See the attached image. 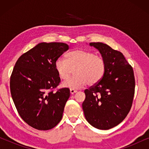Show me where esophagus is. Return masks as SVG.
Wrapping results in <instances>:
<instances>
[{
  "mask_svg": "<svg viewBox=\"0 0 149 149\" xmlns=\"http://www.w3.org/2000/svg\"><path fill=\"white\" fill-rule=\"evenodd\" d=\"M70 92L71 94H74V93L77 92V90H74V89H70Z\"/></svg>",
  "mask_w": 149,
  "mask_h": 149,
  "instance_id": "1",
  "label": "esophagus"
}]
</instances>
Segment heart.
Returning a JSON list of instances; mask_svg holds the SVG:
<instances>
[{"instance_id":"b5f03b06","label":"heart","mask_w":149,"mask_h":149,"mask_svg":"<svg viewBox=\"0 0 149 149\" xmlns=\"http://www.w3.org/2000/svg\"><path fill=\"white\" fill-rule=\"evenodd\" d=\"M66 60L59 58L55 62V68L62 80H66L74 70L75 76L62 83V86L72 89L82 88L87 83L96 84L102 79L106 71V62L101 56L82 49L69 52Z\"/></svg>"}]
</instances>
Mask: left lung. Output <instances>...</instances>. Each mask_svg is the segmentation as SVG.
I'll list each match as a JSON object with an SVG mask.
<instances>
[{
  "label": "left lung",
  "mask_w": 149,
  "mask_h": 149,
  "mask_svg": "<svg viewBox=\"0 0 149 149\" xmlns=\"http://www.w3.org/2000/svg\"><path fill=\"white\" fill-rule=\"evenodd\" d=\"M106 62V71L97 84L85 89L82 107L88 123L99 130L119 125L132 107L135 89L132 67L122 53L102 42H90Z\"/></svg>",
  "instance_id": "8db88e82"
}]
</instances>
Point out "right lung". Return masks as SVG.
Returning a JSON list of instances; mask_svg holds the SVG:
<instances>
[{"instance_id":"obj_1","label":"right lung","mask_w":149,"mask_h":149,"mask_svg":"<svg viewBox=\"0 0 149 149\" xmlns=\"http://www.w3.org/2000/svg\"><path fill=\"white\" fill-rule=\"evenodd\" d=\"M68 45L40 42L18 59L10 79L12 98L22 119L38 130L52 129L61 121L70 89L52 91L60 78L55 62Z\"/></svg>"}]
</instances>
